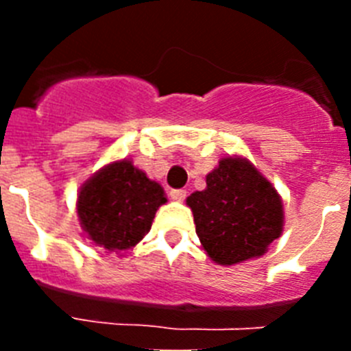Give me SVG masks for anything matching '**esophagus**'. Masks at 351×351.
<instances>
[{"label":"esophagus","mask_w":351,"mask_h":351,"mask_svg":"<svg viewBox=\"0 0 351 351\" xmlns=\"http://www.w3.org/2000/svg\"><path fill=\"white\" fill-rule=\"evenodd\" d=\"M170 198L176 202H182L186 198V190H170Z\"/></svg>","instance_id":"34e87169"}]
</instances>
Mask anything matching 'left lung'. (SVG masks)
Segmentation results:
<instances>
[{
    "label": "left lung",
    "mask_w": 351,
    "mask_h": 351,
    "mask_svg": "<svg viewBox=\"0 0 351 351\" xmlns=\"http://www.w3.org/2000/svg\"><path fill=\"white\" fill-rule=\"evenodd\" d=\"M207 188L186 198L197 235L213 262L234 265L262 256L283 232V202L274 186L244 158H223Z\"/></svg>",
    "instance_id": "1"
}]
</instances>
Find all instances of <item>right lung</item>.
<instances>
[{
	"mask_svg": "<svg viewBox=\"0 0 351 351\" xmlns=\"http://www.w3.org/2000/svg\"><path fill=\"white\" fill-rule=\"evenodd\" d=\"M165 191L130 160L114 161L84 182L77 200L80 226L107 251H126L151 230Z\"/></svg>",
	"mask_w": 351,
	"mask_h": 351,
	"instance_id": "right-lung-1",
	"label": "right lung"
}]
</instances>
